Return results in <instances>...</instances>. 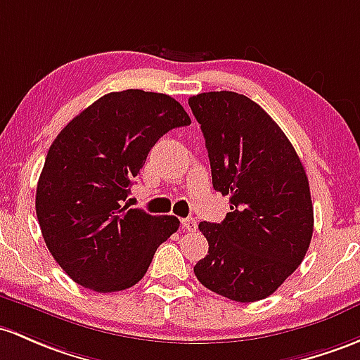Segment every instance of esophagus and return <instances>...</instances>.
<instances>
[{
    "mask_svg": "<svg viewBox=\"0 0 360 360\" xmlns=\"http://www.w3.org/2000/svg\"><path fill=\"white\" fill-rule=\"evenodd\" d=\"M181 228L187 231H195L197 230V221L194 218H184L181 219Z\"/></svg>",
    "mask_w": 360,
    "mask_h": 360,
    "instance_id": "obj_1",
    "label": "esophagus"
}]
</instances>
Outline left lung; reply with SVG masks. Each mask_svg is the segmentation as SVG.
I'll list each match as a JSON object with an SVG mask.
<instances>
[{
    "mask_svg": "<svg viewBox=\"0 0 360 360\" xmlns=\"http://www.w3.org/2000/svg\"><path fill=\"white\" fill-rule=\"evenodd\" d=\"M188 106L204 139L214 191L230 197L221 223L200 221L210 243L194 266L218 295L256 302L299 268L314 230L305 169L276 122L247 96L202 92Z\"/></svg>",
    "mask_w": 360,
    "mask_h": 360,
    "instance_id": "obj_1",
    "label": "left lung"
}]
</instances>
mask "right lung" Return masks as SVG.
I'll return each instance as SVG.
<instances>
[{
    "label": "right lung",
    "mask_w": 360,
    "mask_h": 360,
    "mask_svg": "<svg viewBox=\"0 0 360 360\" xmlns=\"http://www.w3.org/2000/svg\"><path fill=\"white\" fill-rule=\"evenodd\" d=\"M185 125L191 118L172 96L127 89L92 103L53 141L36 212L49 252L75 283L99 293L134 287L179 230L175 216L130 210L123 200L150 148Z\"/></svg>",
    "instance_id": "right-lung-1"
}]
</instances>
